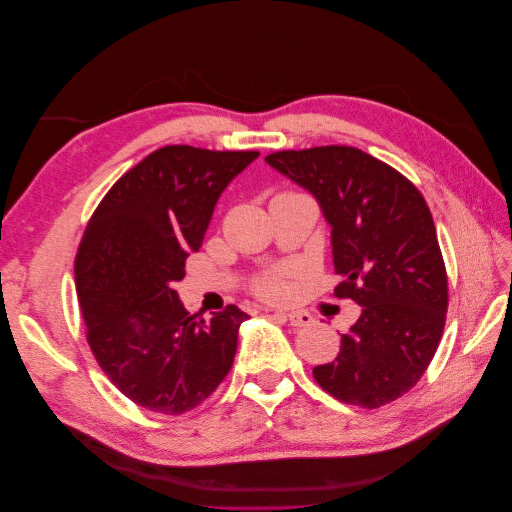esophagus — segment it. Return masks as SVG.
I'll use <instances>...</instances> for the list:
<instances>
[{
    "instance_id": "obj_1",
    "label": "esophagus",
    "mask_w": 512,
    "mask_h": 512,
    "mask_svg": "<svg viewBox=\"0 0 512 512\" xmlns=\"http://www.w3.org/2000/svg\"><path fill=\"white\" fill-rule=\"evenodd\" d=\"M282 316L292 324V327H309L314 322V316L303 309H290V312H282Z\"/></svg>"
}]
</instances>
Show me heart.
<instances>
[{
  "label": "heart",
  "instance_id": "b5f03b06",
  "mask_svg": "<svg viewBox=\"0 0 512 512\" xmlns=\"http://www.w3.org/2000/svg\"><path fill=\"white\" fill-rule=\"evenodd\" d=\"M256 290L267 299H282L286 294V284L280 275H267L256 284Z\"/></svg>",
  "mask_w": 512,
  "mask_h": 512
}]
</instances>
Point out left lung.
Instances as JSON below:
<instances>
[{
  "instance_id": "8db88e82",
  "label": "left lung",
  "mask_w": 512,
  "mask_h": 512,
  "mask_svg": "<svg viewBox=\"0 0 512 512\" xmlns=\"http://www.w3.org/2000/svg\"><path fill=\"white\" fill-rule=\"evenodd\" d=\"M265 162L316 198L331 226L335 297L361 305L335 361L314 367L324 391L380 408L421 380L440 344L448 284L425 198L369 153L327 145Z\"/></svg>"
}]
</instances>
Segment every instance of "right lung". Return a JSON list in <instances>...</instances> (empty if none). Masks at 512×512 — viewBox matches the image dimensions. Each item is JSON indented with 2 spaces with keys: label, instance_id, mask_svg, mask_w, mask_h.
<instances>
[{
  "label": "right lung",
  "instance_id": "add662e5",
  "mask_svg": "<svg viewBox=\"0 0 512 512\" xmlns=\"http://www.w3.org/2000/svg\"><path fill=\"white\" fill-rule=\"evenodd\" d=\"M258 151L156 149L102 198L74 262L87 342L134 404L183 414L205 401L235 361L247 316L185 312L175 282L203 245L220 194Z\"/></svg>",
  "mask_w": 512,
  "mask_h": 512
}]
</instances>
